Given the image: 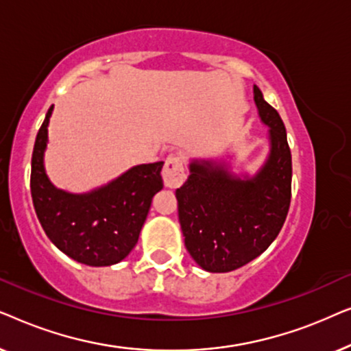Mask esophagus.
I'll use <instances>...</instances> for the list:
<instances>
[{
    "label": "esophagus",
    "mask_w": 351,
    "mask_h": 351,
    "mask_svg": "<svg viewBox=\"0 0 351 351\" xmlns=\"http://www.w3.org/2000/svg\"><path fill=\"white\" fill-rule=\"evenodd\" d=\"M185 179L186 172L184 156L180 153H172L166 160L165 167H162V180H165V185L171 186V189H177V186L184 184Z\"/></svg>",
    "instance_id": "esophagus-1"
}]
</instances>
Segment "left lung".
<instances>
[{"label": "left lung", "instance_id": "8db88e82", "mask_svg": "<svg viewBox=\"0 0 351 351\" xmlns=\"http://www.w3.org/2000/svg\"><path fill=\"white\" fill-rule=\"evenodd\" d=\"M254 100L270 126L271 152L262 171L241 180L210 162H191L189 179L176 190L186 251L213 273L233 271L261 256L289 210L292 158L285 123L257 86Z\"/></svg>", "mask_w": 351, "mask_h": 351}]
</instances>
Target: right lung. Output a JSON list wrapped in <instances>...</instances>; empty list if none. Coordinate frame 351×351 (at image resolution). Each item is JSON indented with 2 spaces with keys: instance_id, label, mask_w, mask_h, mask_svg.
Masks as SVG:
<instances>
[{
  "instance_id": "1",
  "label": "right lung",
  "mask_w": 351,
  "mask_h": 351,
  "mask_svg": "<svg viewBox=\"0 0 351 351\" xmlns=\"http://www.w3.org/2000/svg\"><path fill=\"white\" fill-rule=\"evenodd\" d=\"M51 113L52 107L38 131L32 155L30 190L38 220L47 238L76 262L93 267L113 265L137 244L152 198L162 189L165 162L132 167L88 195L57 190L43 166Z\"/></svg>"
}]
</instances>
